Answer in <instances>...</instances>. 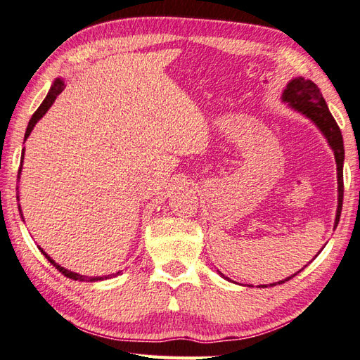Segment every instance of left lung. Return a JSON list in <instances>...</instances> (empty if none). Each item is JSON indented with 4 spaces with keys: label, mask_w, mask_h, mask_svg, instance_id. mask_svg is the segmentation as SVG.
Returning <instances> with one entry per match:
<instances>
[{
    "label": "left lung",
    "mask_w": 360,
    "mask_h": 360,
    "mask_svg": "<svg viewBox=\"0 0 360 360\" xmlns=\"http://www.w3.org/2000/svg\"><path fill=\"white\" fill-rule=\"evenodd\" d=\"M283 101L288 102V104L293 110H297V112L307 116V118H309L315 124V126L321 130V134L326 136L329 146H331V149L334 150V157H335V163H337V181H339V207H337V214H335V222H334V229H335L337 224H339V221H340L342 203H343L345 149H343L342 131H340L339 126H337L335 120L333 118L331 112H329V108L323 99V94L320 93V88L315 85L312 80H306L303 77L292 79L283 93ZM297 274L288 276L283 281H278V284L289 281L290 278H293ZM224 278H226V276H224ZM226 280H229V278H226ZM275 284L276 283L270 284V285H275ZM261 288H266V285H261Z\"/></svg>",
    "instance_id": "8db88e82"
}]
</instances>
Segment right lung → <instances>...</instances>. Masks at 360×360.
<instances>
[{"label":"right lung","instance_id":"right-lung-1","mask_svg":"<svg viewBox=\"0 0 360 360\" xmlns=\"http://www.w3.org/2000/svg\"><path fill=\"white\" fill-rule=\"evenodd\" d=\"M63 88H65V82H63V79H56V82L53 84V86H51V90L48 91V94H46V98H45V101L41 102L40 104V107L35 110V113L32 115V118H31V121H29V124H27V129H26V134H25V141H26V138L31 135V131H32V129H34V126L37 122L40 121V118H43V115H45L48 110H49V107L54 104V101H56V98L58 96V94H60L62 91H63ZM23 157H25V149L21 150V165H20V169H18V180H20V174H21V166H23ZM17 191H18V188H17ZM17 200H18V195H17ZM18 210H20V214H21V207H20V203H18ZM21 217H23V214H21ZM41 250V248H40ZM41 253L45 255V258L53 264V266L58 270V272H62V275H65L67 278H71V280H79V281H101V280H107V278H112V276H116V275H120V272L118 274H113V275H107V276H84V275H79V274H75V272H71V270H67V269H63L62 266H58L57 262H54L53 259L49 258V256L41 250Z\"/></svg>","mask_w":360,"mask_h":360}]
</instances>
